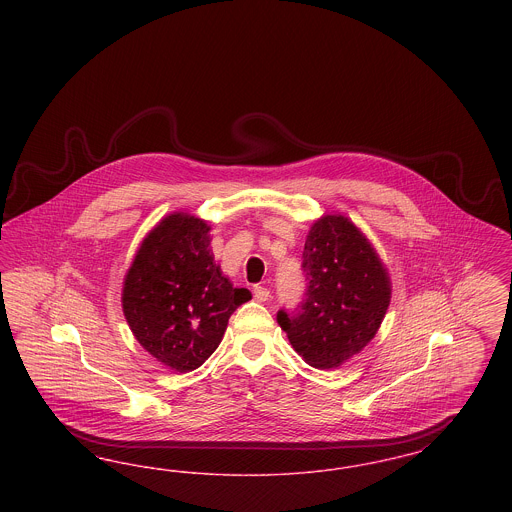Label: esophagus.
I'll return each mask as SVG.
<instances>
[{
	"label": "esophagus",
	"mask_w": 512,
	"mask_h": 512,
	"mask_svg": "<svg viewBox=\"0 0 512 512\" xmlns=\"http://www.w3.org/2000/svg\"><path fill=\"white\" fill-rule=\"evenodd\" d=\"M253 297H255L257 301L265 303V301H268V297H270V292H268L267 288H263V286H255V288H253Z\"/></svg>",
	"instance_id": "obj_1"
}]
</instances>
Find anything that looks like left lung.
Instances as JSON below:
<instances>
[{"label": "left lung", "instance_id": "1", "mask_svg": "<svg viewBox=\"0 0 512 512\" xmlns=\"http://www.w3.org/2000/svg\"><path fill=\"white\" fill-rule=\"evenodd\" d=\"M309 280L297 313L278 324L307 365L338 368L376 336L391 301L390 272L361 228L343 215L313 222L303 251Z\"/></svg>", "mask_w": 512, "mask_h": 512}]
</instances>
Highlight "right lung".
Segmentation results:
<instances>
[{
    "mask_svg": "<svg viewBox=\"0 0 512 512\" xmlns=\"http://www.w3.org/2000/svg\"><path fill=\"white\" fill-rule=\"evenodd\" d=\"M209 232L205 220L172 213L147 232L124 274L122 313L134 338L174 372L203 365L251 299L215 265Z\"/></svg>",
    "mask_w": 512,
    "mask_h": 512,
    "instance_id": "right-lung-1",
    "label": "right lung"
}]
</instances>
